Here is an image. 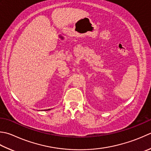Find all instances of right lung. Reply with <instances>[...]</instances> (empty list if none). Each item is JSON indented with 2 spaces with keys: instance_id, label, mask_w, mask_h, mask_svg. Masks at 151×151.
Wrapping results in <instances>:
<instances>
[{
  "instance_id": "obj_1",
  "label": "right lung",
  "mask_w": 151,
  "mask_h": 151,
  "mask_svg": "<svg viewBox=\"0 0 151 151\" xmlns=\"http://www.w3.org/2000/svg\"><path fill=\"white\" fill-rule=\"evenodd\" d=\"M49 110H50V109H46V110H44V111H49Z\"/></svg>"
}]
</instances>
